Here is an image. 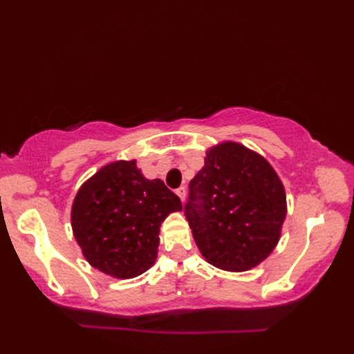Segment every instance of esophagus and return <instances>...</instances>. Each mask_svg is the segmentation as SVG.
Returning a JSON list of instances; mask_svg holds the SVG:
<instances>
[{
  "label": "esophagus",
  "mask_w": 354,
  "mask_h": 354,
  "mask_svg": "<svg viewBox=\"0 0 354 354\" xmlns=\"http://www.w3.org/2000/svg\"><path fill=\"white\" fill-rule=\"evenodd\" d=\"M176 194L179 196V199H181L183 202L185 201V196H187V190H185V187H179V189L176 190Z\"/></svg>",
  "instance_id": "esophagus-1"
}]
</instances>
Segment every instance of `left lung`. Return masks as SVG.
Here are the masks:
<instances>
[{
  "instance_id": "left-lung-1",
  "label": "left lung",
  "mask_w": 354,
  "mask_h": 354,
  "mask_svg": "<svg viewBox=\"0 0 354 354\" xmlns=\"http://www.w3.org/2000/svg\"><path fill=\"white\" fill-rule=\"evenodd\" d=\"M201 254L213 266L246 270L272 252L286 217L280 178L259 153L237 142L209 149L184 205Z\"/></svg>"
}]
</instances>
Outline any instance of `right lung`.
<instances>
[{
	"instance_id": "add662e5",
	"label": "right lung",
	"mask_w": 354,
	"mask_h": 354,
	"mask_svg": "<svg viewBox=\"0 0 354 354\" xmlns=\"http://www.w3.org/2000/svg\"><path fill=\"white\" fill-rule=\"evenodd\" d=\"M181 209V201L161 179L142 176L135 161H115L80 187L71 225L89 265L133 278L153 265L161 223Z\"/></svg>"
}]
</instances>
